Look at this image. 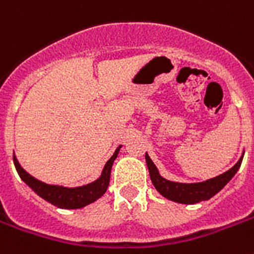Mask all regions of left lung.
Segmentation results:
<instances>
[{"mask_svg": "<svg viewBox=\"0 0 254 254\" xmlns=\"http://www.w3.org/2000/svg\"><path fill=\"white\" fill-rule=\"evenodd\" d=\"M146 158V165L150 173V178L153 185L157 189L162 196L167 197L169 200L177 201V203H183V204H195L199 201L208 200L213 195H216L227 183L233 178V175L237 173V170L240 169L241 162H243V157L239 159V162L225 171L221 175L208 179L205 182L200 183H178V182L167 181L165 178L159 175L158 170L153 163L149 155H145Z\"/></svg>", "mask_w": 254, "mask_h": 254, "instance_id": "obj_1", "label": "left lung"}]
</instances>
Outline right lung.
Listing matches in <instances>:
<instances>
[{
  "mask_svg": "<svg viewBox=\"0 0 254 254\" xmlns=\"http://www.w3.org/2000/svg\"><path fill=\"white\" fill-rule=\"evenodd\" d=\"M120 147L121 146L116 149L115 154L112 155L111 159L104 166L103 174H101V177L97 181L92 182V183L87 186L75 187V189L62 187V186L46 185L43 182L38 181L34 177H31L29 173H26L25 170L21 167V165L18 163L17 158L14 155L13 161L14 166L17 169V173L19 174L22 181L25 182L26 185L29 186L33 191H35L42 199H45L46 201H49L51 204L57 205L59 208L76 209L85 207V205L92 203V201L97 200L99 197H101L105 193L108 185H109V179H111L112 165H113L115 159L119 155Z\"/></svg>",
  "mask_w": 254,
  "mask_h": 254,
  "instance_id": "add662e5",
  "label": "right lung"
}]
</instances>
